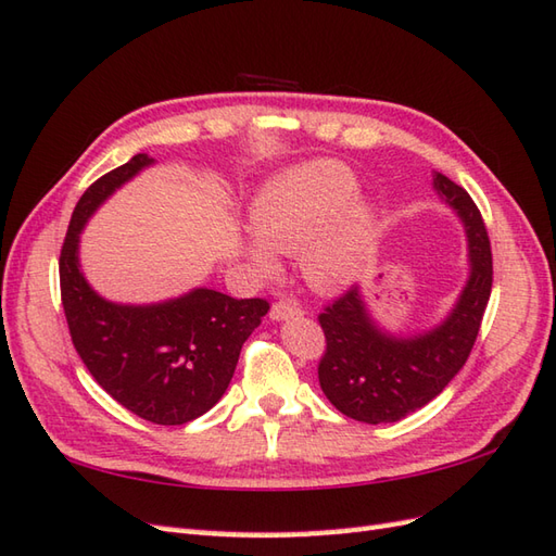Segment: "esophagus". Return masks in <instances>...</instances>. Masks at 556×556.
I'll return each instance as SVG.
<instances>
[{
	"mask_svg": "<svg viewBox=\"0 0 556 556\" xmlns=\"http://www.w3.org/2000/svg\"><path fill=\"white\" fill-rule=\"evenodd\" d=\"M299 315H303V311L291 301H275L269 308L271 320H289V317H299Z\"/></svg>",
	"mask_w": 556,
	"mask_h": 556,
	"instance_id": "obj_1",
	"label": "esophagus"
}]
</instances>
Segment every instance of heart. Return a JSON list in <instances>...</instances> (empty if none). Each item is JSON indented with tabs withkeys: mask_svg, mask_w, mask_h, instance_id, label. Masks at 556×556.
<instances>
[{
	"mask_svg": "<svg viewBox=\"0 0 556 556\" xmlns=\"http://www.w3.org/2000/svg\"><path fill=\"white\" fill-rule=\"evenodd\" d=\"M358 179L334 160L311 162L271 179L253 203L260 239L245 255L260 271L277 267L275 253H301L303 275L315 289L337 291L356 279L372 231V207L351 203Z\"/></svg>",
	"mask_w": 556,
	"mask_h": 556,
	"instance_id": "heart-1",
	"label": "heart"
}]
</instances>
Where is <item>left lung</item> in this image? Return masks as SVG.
Masks as SVG:
<instances>
[{"mask_svg": "<svg viewBox=\"0 0 556 556\" xmlns=\"http://www.w3.org/2000/svg\"><path fill=\"white\" fill-rule=\"evenodd\" d=\"M434 191L452 205L468 233L470 275L442 325L420 337H392L377 327L351 287L317 315L327 349L317 365L325 396L344 416L380 425L422 408L464 368L492 291V248L478 205L464 188L432 174Z\"/></svg>", "mask_w": 556, "mask_h": 556, "instance_id": "8db88e82", "label": "left lung"}]
</instances>
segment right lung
I'll return each instance as SVG.
<instances>
[{
	"instance_id": "obj_1",
	"label": "right lung",
	"mask_w": 556,
	"mask_h": 556,
	"mask_svg": "<svg viewBox=\"0 0 556 556\" xmlns=\"http://www.w3.org/2000/svg\"><path fill=\"white\" fill-rule=\"evenodd\" d=\"M148 164L152 160L140 152L80 195L59 255V287L71 341L104 392L138 418L184 425L227 392L243 341L269 303L193 289L155 305H116L88 287L78 267L83 224Z\"/></svg>"
}]
</instances>
